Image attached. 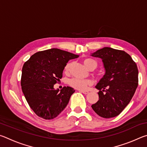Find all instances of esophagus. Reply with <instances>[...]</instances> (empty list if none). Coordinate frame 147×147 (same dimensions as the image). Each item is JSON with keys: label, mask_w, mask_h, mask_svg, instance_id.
Returning <instances> with one entry per match:
<instances>
[{"label": "esophagus", "mask_w": 147, "mask_h": 147, "mask_svg": "<svg viewBox=\"0 0 147 147\" xmlns=\"http://www.w3.org/2000/svg\"><path fill=\"white\" fill-rule=\"evenodd\" d=\"M79 92H80V93H82L84 94H88L89 93L88 91H84V90H79Z\"/></svg>", "instance_id": "1"}]
</instances>
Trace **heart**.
<instances>
[{"label":"heart","instance_id":"1","mask_svg":"<svg viewBox=\"0 0 147 147\" xmlns=\"http://www.w3.org/2000/svg\"><path fill=\"white\" fill-rule=\"evenodd\" d=\"M84 64L85 65V66L87 68L89 69L93 65H95L96 66V63L94 61L93 59L91 58H85L84 59ZM71 63H67L65 67L64 68V71L67 73L69 70V68H70ZM93 83V82L91 80H88V79H80L78 78H74L71 79L69 81V84L71 87H73L74 89H78V90H85L87 89V88L89 86H90Z\"/></svg>","mask_w":147,"mask_h":147}]
</instances>
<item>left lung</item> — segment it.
<instances>
[{
  "instance_id": "obj_1",
  "label": "left lung",
  "mask_w": 147,
  "mask_h": 147,
  "mask_svg": "<svg viewBox=\"0 0 147 147\" xmlns=\"http://www.w3.org/2000/svg\"><path fill=\"white\" fill-rule=\"evenodd\" d=\"M91 56L100 58L105 70L95 86L99 100L91 108L102 117H115L129 104L138 88V67L128 53L111 47H104Z\"/></svg>"
}]
</instances>
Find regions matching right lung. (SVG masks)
<instances>
[{
  "label": "right lung",
  "mask_w": 147,
  "mask_h": 147,
  "mask_svg": "<svg viewBox=\"0 0 147 147\" xmlns=\"http://www.w3.org/2000/svg\"><path fill=\"white\" fill-rule=\"evenodd\" d=\"M76 55L58 49H51L33 54L23 65L21 85L30 107L45 119L56 117L67 105L74 89L54 85L62 78L67 63Z\"/></svg>",
  "instance_id": "obj_1"
}]
</instances>
